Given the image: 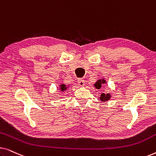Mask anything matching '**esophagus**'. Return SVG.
<instances>
[{
    "instance_id": "obj_1",
    "label": "esophagus",
    "mask_w": 156,
    "mask_h": 156,
    "mask_svg": "<svg viewBox=\"0 0 156 156\" xmlns=\"http://www.w3.org/2000/svg\"><path fill=\"white\" fill-rule=\"evenodd\" d=\"M77 82H78L79 86H80V87H84V84H85L84 80H82V79H78Z\"/></svg>"
}]
</instances>
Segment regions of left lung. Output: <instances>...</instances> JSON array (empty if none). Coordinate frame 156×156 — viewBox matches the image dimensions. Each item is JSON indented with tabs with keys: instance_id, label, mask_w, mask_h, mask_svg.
Here are the masks:
<instances>
[{
	"instance_id": "8db88e82",
	"label": "left lung",
	"mask_w": 156,
	"mask_h": 156,
	"mask_svg": "<svg viewBox=\"0 0 156 156\" xmlns=\"http://www.w3.org/2000/svg\"><path fill=\"white\" fill-rule=\"evenodd\" d=\"M105 84H107V82H106L105 79L102 78V79H100V80H97L94 85V87H96V88L99 89H101L102 85H104ZM111 97H112V95H111L110 93H106V94L102 93L101 96H99V99H100V101L102 102H106V101H108V100L111 99Z\"/></svg>"
}]
</instances>
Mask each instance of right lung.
Returning a JSON list of instances; mask_svg holds the SVG:
<instances>
[{"label": "right lung", "mask_w": 156, "mask_h": 156, "mask_svg": "<svg viewBox=\"0 0 156 156\" xmlns=\"http://www.w3.org/2000/svg\"><path fill=\"white\" fill-rule=\"evenodd\" d=\"M69 85H68V86H66V84H60L59 86V90H60V91H62H62H66L67 89V88H69Z\"/></svg>", "instance_id": "1"}]
</instances>
